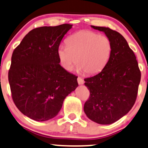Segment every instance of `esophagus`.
Masks as SVG:
<instances>
[{
    "mask_svg": "<svg viewBox=\"0 0 148 148\" xmlns=\"http://www.w3.org/2000/svg\"><path fill=\"white\" fill-rule=\"evenodd\" d=\"M77 82L79 84H84V79L80 77H77Z\"/></svg>",
    "mask_w": 148,
    "mask_h": 148,
    "instance_id": "34e87169",
    "label": "esophagus"
}]
</instances>
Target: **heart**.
<instances>
[{"instance_id":"obj_1","label":"heart","mask_w":148,"mask_h":148,"mask_svg":"<svg viewBox=\"0 0 148 148\" xmlns=\"http://www.w3.org/2000/svg\"><path fill=\"white\" fill-rule=\"evenodd\" d=\"M66 46H60L57 55L62 67L71 71L76 63L77 71L94 75L102 71L108 63L112 43L107 36L91 30H81L71 35Z\"/></svg>"}]
</instances>
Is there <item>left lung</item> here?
<instances>
[{
  "label": "left lung",
  "instance_id": "1",
  "mask_svg": "<svg viewBox=\"0 0 148 148\" xmlns=\"http://www.w3.org/2000/svg\"><path fill=\"white\" fill-rule=\"evenodd\" d=\"M91 27L103 32L111 40L112 52L101 72L84 79L90 96L84 111L93 122L109 125L132 108L138 93L140 71L133 50L119 32L106 27Z\"/></svg>",
  "mask_w": 148,
  "mask_h": 148
}]
</instances>
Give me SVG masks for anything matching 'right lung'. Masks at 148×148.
I'll return each instance as SVG.
<instances>
[{
    "label": "right lung",
    "mask_w": 148,
    "mask_h": 148,
    "mask_svg": "<svg viewBox=\"0 0 148 148\" xmlns=\"http://www.w3.org/2000/svg\"><path fill=\"white\" fill-rule=\"evenodd\" d=\"M71 24L33 29L14 50L8 73L12 96L23 114L36 121L55 117L77 87V76L61 66L57 50Z\"/></svg>",
    "instance_id": "1"
}]
</instances>
